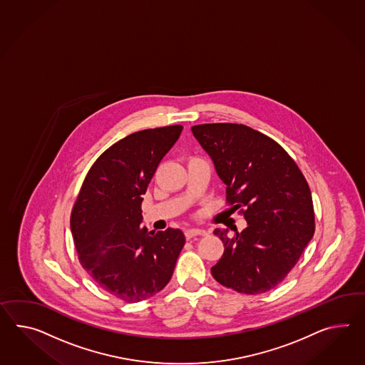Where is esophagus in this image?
<instances>
[{
  "mask_svg": "<svg viewBox=\"0 0 365 365\" xmlns=\"http://www.w3.org/2000/svg\"><path fill=\"white\" fill-rule=\"evenodd\" d=\"M199 235H207V231L203 228H188L186 231L187 239H191V237L199 236Z\"/></svg>",
  "mask_w": 365,
  "mask_h": 365,
  "instance_id": "34e87169",
  "label": "esophagus"
}]
</instances>
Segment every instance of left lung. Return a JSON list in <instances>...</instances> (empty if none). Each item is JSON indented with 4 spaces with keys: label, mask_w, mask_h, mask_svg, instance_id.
I'll return each mask as SVG.
<instances>
[{
    "label": "left lung",
    "mask_w": 365,
    "mask_h": 365,
    "mask_svg": "<svg viewBox=\"0 0 365 365\" xmlns=\"http://www.w3.org/2000/svg\"><path fill=\"white\" fill-rule=\"evenodd\" d=\"M227 186L232 208L247 228L214 233L224 253L211 267L215 279L239 293L261 294L284 281L315 231L312 191L292 157L265 134L239 124L191 128Z\"/></svg>",
    "instance_id": "left-lung-1"
}]
</instances>
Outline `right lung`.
<instances>
[{
	"label": "right lung",
	"mask_w": 365,
	"mask_h": 365,
	"mask_svg": "<svg viewBox=\"0 0 365 365\" xmlns=\"http://www.w3.org/2000/svg\"><path fill=\"white\" fill-rule=\"evenodd\" d=\"M182 129H146L112 145L89 170L72 210L81 267L125 302L150 298L169 284L186 241L180 230L154 233L141 225L143 195Z\"/></svg>",
	"instance_id": "add662e5"
}]
</instances>
